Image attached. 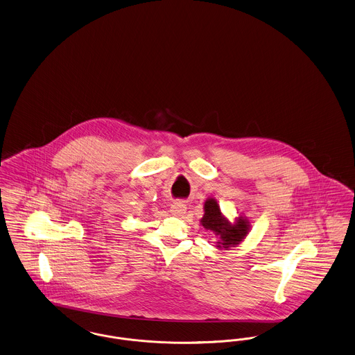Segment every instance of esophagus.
<instances>
[{
  "instance_id": "obj_1",
  "label": "esophagus",
  "mask_w": 355,
  "mask_h": 355,
  "mask_svg": "<svg viewBox=\"0 0 355 355\" xmlns=\"http://www.w3.org/2000/svg\"><path fill=\"white\" fill-rule=\"evenodd\" d=\"M170 211L171 214L175 216H183L187 212V204L184 201H175V202H172Z\"/></svg>"
}]
</instances>
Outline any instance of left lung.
<instances>
[{
    "instance_id": "8db88e82",
    "label": "left lung",
    "mask_w": 355,
    "mask_h": 355,
    "mask_svg": "<svg viewBox=\"0 0 355 355\" xmlns=\"http://www.w3.org/2000/svg\"><path fill=\"white\" fill-rule=\"evenodd\" d=\"M200 223L205 230L214 232L220 237L217 243V247L220 249H228L239 245L247 237L250 228L247 217L240 216L236 218L233 224L230 223L223 216L217 201L212 198H209L204 202V216L201 218Z\"/></svg>"
}]
</instances>
